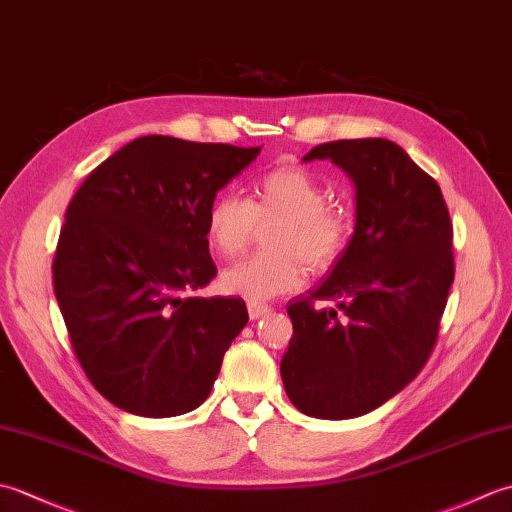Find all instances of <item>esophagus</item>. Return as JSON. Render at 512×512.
<instances>
[{
  "mask_svg": "<svg viewBox=\"0 0 512 512\" xmlns=\"http://www.w3.org/2000/svg\"><path fill=\"white\" fill-rule=\"evenodd\" d=\"M270 312V306L268 303H262V301H248V317L250 319H259V317H264V314H268Z\"/></svg>",
  "mask_w": 512,
  "mask_h": 512,
  "instance_id": "esophagus-1",
  "label": "esophagus"
}]
</instances>
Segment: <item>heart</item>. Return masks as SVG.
<instances>
[{"label":"heart","instance_id":"1","mask_svg":"<svg viewBox=\"0 0 512 512\" xmlns=\"http://www.w3.org/2000/svg\"><path fill=\"white\" fill-rule=\"evenodd\" d=\"M281 215L270 228L268 250L233 264L222 273L224 290L250 301H268L297 290L308 268L325 270L345 250L352 215L328 202L323 184L297 167H277L253 182V198L222 191L206 206L204 231L222 257L242 253L257 222Z\"/></svg>","mask_w":512,"mask_h":512}]
</instances>
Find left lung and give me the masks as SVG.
Here are the masks:
<instances>
[{
  "label": "left lung",
  "mask_w": 512,
  "mask_h": 512,
  "mask_svg": "<svg viewBox=\"0 0 512 512\" xmlns=\"http://www.w3.org/2000/svg\"><path fill=\"white\" fill-rule=\"evenodd\" d=\"M332 160L356 187L345 253L310 297L290 301L281 380L312 418L363 416L405 389L436 345L453 284V224L438 182L385 138L334 140L303 160ZM314 300H330L317 311Z\"/></svg>",
  "instance_id": "obj_1"
}]
</instances>
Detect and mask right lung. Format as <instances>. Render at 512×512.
Instances as JSON below:
<instances>
[{"label": "right lung", "instance_id": "right-lung-1", "mask_svg": "<svg viewBox=\"0 0 512 512\" xmlns=\"http://www.w3.org/2000/svg\"><path fill=\"white\" fill-rule=\"evenodd\" d=\"M262 147L140 136L96 167L65 211L54 295L74 354L118 409L200 407L248 323L239 297H195L215 277L206 206Z\"/></svg>", "mask_w": 512, "mask_h": 512}]
</instances>
